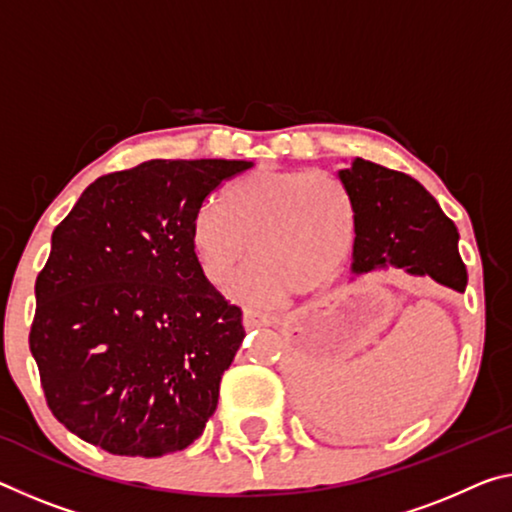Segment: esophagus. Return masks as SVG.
<instances>
[{
  "label": "esophagus",
  "instance_id": "esophagus-1",
  "mask_svg": "<svg viewBox=\"0 0 512 512\" xmlns=\"http://www.w3.org/2000/svg\"><path fill=\"white\" fill-rule=\"evenodd\" d=\"M280 319L271 312H259V310H250L246 307L243 310V326L246 328H257V326H275Z\"/></svg>",
  "mask_w": 512,
  "mask_h": 512
}]
</instances>
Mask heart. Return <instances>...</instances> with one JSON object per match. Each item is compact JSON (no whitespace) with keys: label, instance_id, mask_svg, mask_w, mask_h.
I'll return each mask as SVG.
<instances>
[{"label":"heart","instance_id":"obj_1","mask_svg":"<svg viewBox=\"0 0 512 512\" xmlns=\"http://www.w3.org/2000/svg\"><path fill=\"white\" fill-rule=\"evenodd\" d=\"M355 207L335 177L305 170H255L227 184L218 207L193 218L191 246L205 278L223 287L248 253L237 294L266 303L287 291L328 287L351 257Z\"/></svg>","mask_w":512,"mask_h":512}]
</instances>
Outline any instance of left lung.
I'll list each match as a JSON object with an SVG mask.
<instances>
[{
  "label": "left lung",
  "instance_id": "1",
  "mask_svg": "<svg viewBox=\"0 0 512 512\" xmlns=\"http://www.w3.org/2000/svg\"><path fill=\"white\" fill-rule=\"evenodd\" d=\"M337 177L355 207V275L392 264L465 291L467 269L458 253V227L424 186L399 170L360 157Z\"/></svg>",
  "mask_w": 512,
  "mask_h": 512
}]
</instances>
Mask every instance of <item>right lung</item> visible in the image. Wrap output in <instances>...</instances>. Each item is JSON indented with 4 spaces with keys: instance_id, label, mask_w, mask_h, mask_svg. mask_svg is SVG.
Here are the masks:
<instances>
[{
    "instance_id": "right-lung-1",
    "label": "right lung",
    "mask_w": 512,
    "mask_h": 512,
    "mask_svg": "<svg viewBox=\"0 0 512 512\" xmlns=\"http://www.w3.org/2000/svg\"><path fill=\"white\" fill-rule=\"evenodd\" d=\"M250 166L143 161L97 177L56 225L29 348L52 415L84 442L157 458L205 431L246 330L202 273L191 225Z\"/></svg>"
}]
</instances>
